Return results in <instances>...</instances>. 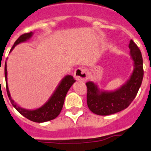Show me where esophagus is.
<instances>
[{
    "instance_id": "esophagus-1",
    "label": "esophagus",
    "mask_w": 151,
    "mask_h": 151,
    "mask_svg": "<svg viewBox=\"0 0 151 151\" xmlns=\"http://www.w3.org/2000/svg\"><path fill=\"white\" fill-rule=\"evenodd\" d=\"M74 78L77 81H86L87 80V71H86V69L84 68H77L74 71Z\"/></svg>"
}]
</instances>
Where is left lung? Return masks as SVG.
Listing matches in <instances>:
<instances>
[{
  "label": "left lung",
  "mask_w": 151,
  "mask_h": 151,
  "mask_svg": "<svg viewBox=\"0 0 151 151\" xmlns=\"http://www.w3.org/2000/svg\"><path fill=\"white\" fill-rule=\"evenodd\" d=\"M134 69L130 80L120 89L114 92H99L93 82L86 83V103L92 112L99 115H108L126 109L135 98L144 77L141 52L133 40L129 45Z\"/></svg>",
  "instance_id": "8db88e82"
}]
</instances>
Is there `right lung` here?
Returning <instances> with one entry per match:
<instances>
[{
    "label": "right lung",
    "mask_w": 151,
    "mask_h": 151,
    "mask_svg": "<svg viewBox=\"0 0 151 151\" xmlns=\"http://www.w3.org/2000/svg\"><path fill=\"white\" fill-rule=\"evenodd\" d=\"M32 35V32H27L23 35H21L17 41L14 42V45H13L11 50L13 48L18 45L19 43L27 41V39H29ZM10 50V51H11ZM4 74H5V79H6V89L7 96H8L9 99L10 100V103L13 105V106L17 110L18 112L23 115L24 117L27 119H29L30 121L35 122H48L52 120V119H55L58 115H59L62 109L64 102H65V96L69 90L72 84L75 82V80L74 77L70 75H68L62 80L59 86H58L57 90L54 93L52 97L49 99V100L45 104L42 106L41 108L37 109L36 110H27L21 108L19 106L16 104L14 102L11 97H10V92L8 90V86H7V83H6V64L5 63L4 67Z\"/></svg>",
    "instance_id": "1"
}]
</instances>
